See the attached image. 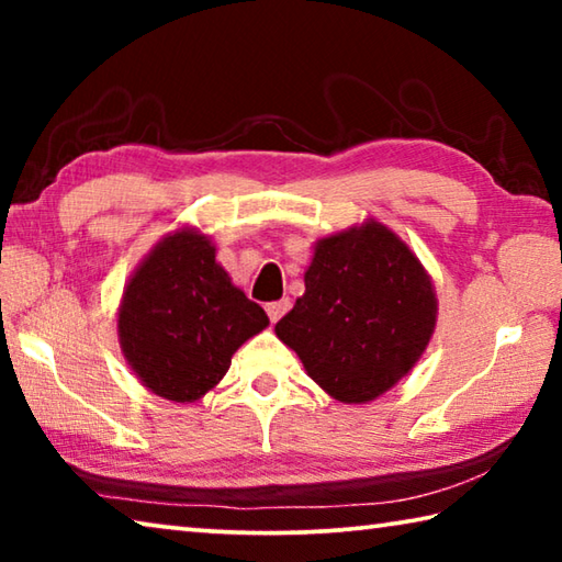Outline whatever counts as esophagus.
Segmentation results:
<instances>
[{
	"label": "esophagus",
	"mask_w": 562,
	"mask_h": 562,
	"mask_svg": "<svg viewBox=\"0 0 562 562\" xmlns=\"http://www.w3.org/2000/svg\"><path fill=\"white\" fill-rule=\"evenodd\" d=\"M288 310H290V300H278V302L265 304V312H268V317H270L272 325H274V322H280Z\"/></svg>",
	"instance_id": "1"
}]
</instances>
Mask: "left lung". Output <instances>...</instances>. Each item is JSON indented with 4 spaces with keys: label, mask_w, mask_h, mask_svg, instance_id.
Masks as SVG:
<instances>
[{
    "label": "left lung",
    "mask_w": 562,
    "mask_h": 562,
    "mask_svg": "<svg viewBox=\"0 0 562 562\" xmlns=\"http://www.w3.org/2000/svg\"><path fill=\"white\" fill-rule=\"evenodd\" d=\"M434 322L422 262L392 231L367 223L317 243L304 294L274 331L327 394L364 404L416 364Z\"/></svg>",
    "instance_id": "obj_1"
}]
</instances>
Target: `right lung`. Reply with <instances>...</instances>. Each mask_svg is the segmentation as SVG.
I'll return each instance as SVG.
<instances>
[{"label": "right lung", "instance_id": "1", "mask_svg": "<svg viewBox=\"0 0 562 562\" xmlns=\"http://www.w3.org/2000/svg\"><path fill=\"white\" fill-rule=\"evenodd\" d=\"M270 325L215 262L211 240L168 235L133 274L119 310V337L133 372L170 402H195L221 382L243 341Z\"/></svg>", "mask_w": 562, "mask_h": 562}]
</instances>
